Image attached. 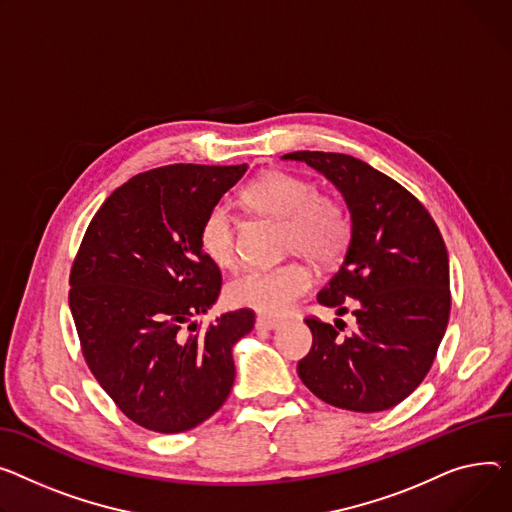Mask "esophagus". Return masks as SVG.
<instances>
[{"instance_id":"1","label":"esophagus","mask_w":512,"mask_h":512,"mask_svg":"<svg viewBox=\"0 0 512 512\" xmlns=\"http://www.w3.org/2000/svg\"><path fill=\"white\" fill-rule=\"evenodd\" d=\"M255 327H257V329H267V331H271V329L280 327V321H278V319H269V317H257Z\"/></svg>"}]
</instances>
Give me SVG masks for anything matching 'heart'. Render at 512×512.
I'll return each instance as SVG.
<instances>
[{"mask_svg":"<svg viewBox=\"0 0 512 512\" xmlns=\"http://www.w3.org/2000/svg\"><path fill=\"white\" fill-rule=\"evenodd\" d=\"M241 201L255 214L280 220L284 245L317 261L339 257L350 243L352 222L346 208L333 197L319 195L304 177L269 170L243 189ZM199 245L216 265H234V226L224 206H214L203 216ZM311 286V267L290 259L271 267L245 269L228 284V300L263 315H284Z\"/></svg>","mask_w":512,"mask_h":512,"instance_id":"obj_1","label":"heart"}]
</instances>
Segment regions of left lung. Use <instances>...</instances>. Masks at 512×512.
<instances>
[{
  "label": "left lung",
  "instance_id": "1",
  "mask_svg": "<svg viewBox=\"0 0 512 512\" xmlns=\"http://www.w3.org/2000/svg\"><path fill=\"white\" fill-rule=\"evenodd\" d=\"M282 158L309 164L331 181L352 222L344 263L317 300L337 315L352 306L358 329L342 339L333 325L306 319L313 348L298 362V377L342 410H389L424 381L447 331L445 241L422 203L370 164L309 150Z\"/></svg>",
  "mask_w": 512,
  "mask_h": 512
}]
</instances>
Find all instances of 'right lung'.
Segmentation results:
<instances>
[{
    "label": "right lung",
    "instance_id": "add662e5",
    "mask_svg": "<svg viewBox=\"0 0 512 512\" xmlns=\"http://www.w3.org/2000/svg\"><path fill=\"white\" fill-rule=\"evenodd\" d=\"M247 164H170L135 175L94 214L70 274V309L94 379L148 430L177 434L216 414L234 383V344L255 325L238 309L210 325L222 290L199 224Z\"/></svg>",
    "mask_w": 512,
    "mask_h": 512
}]
</instances>
